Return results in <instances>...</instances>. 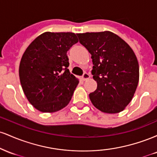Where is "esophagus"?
Segmentation results:
<instances>
[{"label": "esophagus", "mask_w": 157, "mask_h": 157, "mask_svg": "<svg viewBox=\"0 0 157 157\" xmlns=\"http://www.w3.org/2000/svg\"><path fill=\"white\" fill-rule=\"evenodd\" d=\"M82 78L83 80H88V79L90 78V75L87 72H85L83 74V75H82Z\"/></svg>", "instance_id": "34e87169"}]
</instances>
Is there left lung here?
<instances>
[{
	"label": "left lung",
	"mask_w": 157,
	"mask_h": 157,
	"mask_svg": "<svg viewBox=\"0 0 157 157\" xmlns=\"http://www.w3.org/2000/svg\"><path fill=\"white\" fill-rule=\"evenodd\" d=\"M77 35L91 55V73L97 83V89L89 94L92 104L104 113L123 111L134 97L140 77L134 51L121 37L109 31Z\"/></svg>",
	"instance_id": "8db88e82"
}]
</instances>
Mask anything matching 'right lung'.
<instances>
[{
  "label": "right lung",
  "instance_id": "right-lung-1",
  "mask_svg": "<svg viewBox=\"0 0 157 157\" xmlns=\"http://www.w3.org/2000/svg\"><path fill=\"white\" fill-rule=\"evenodd\" d=\"M78 42L75 33L46 32L36 37L21 58L19 77L27 100L41 112L69 103L79 80L68 69L67 52Z\"/></svg>",
  "mask_w": 157,
  "mask_h": 157
}]
</instances>
